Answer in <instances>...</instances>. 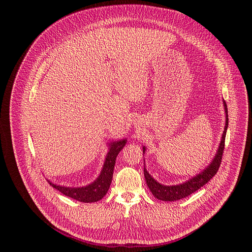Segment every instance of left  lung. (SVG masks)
Segmentation results:
<instances>
[{
    "label": "left lung",
    "mask_w": 252,
    "mask_h": 252,
    "mask_svg": "<svg viewBox=\"0 0 252 252\" xmlns=\"http://www.w3.org/2000/svg\"><path fill=\"white\" fill-rule=\"evenodd\" d=\"M224 109H225V114H226V121H225V127H224V131L221 137V141L220 145L219 147V151L215 155V158H213V160L211 161V163L199 174H197L196 176L190 178L189 181L178 185V186H162L159 183H158L157 181L152 177V175L147 171L146 167L143 168V173H145V178L147 185L150 189V190L152 191V193L155 195V197H157L158 199L163 200V201H175V200H179L182 198H186L187 196L190 195L191 193L195 192L196 190H198L201 187H203L205 184H207L210 179L217 174L220 163H221V159H222V154L224 151V145H225V135H226V130H227V126H228V115H227V105L224 101ZM142 152L143 154L146 153V148H142Z\"/></svg>",
    "instance_id": "1"
}]
</instances>
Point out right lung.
<instances>
[{
  "mask_svg": "<svg viewBox=\"0 0 252 252\" xmlns=\"http://www.w3.org/2000/svg\"><path fill=\"white\" fill-rule=\"evenodd\" d=\"M126 139L114 141L111 143V148L107 156L105 158V161L102 166V170L99 174V176L96 178V181L94 182L92 185H89L84 188H66V187H61L56 186L49 182V184L56 189H58L63 194L74 198L76 200H79L81 202H95L101 199L107 192L110 189V186L112 184L113 179V173L114 168L116 164V158L123 150V148L126 146Z\"/></svg>",
  "mask_w": 252,
  "mask_h": 252,
  "instance_id": "obj_1",
  "label": "right lung"
}]
</instances>
